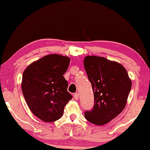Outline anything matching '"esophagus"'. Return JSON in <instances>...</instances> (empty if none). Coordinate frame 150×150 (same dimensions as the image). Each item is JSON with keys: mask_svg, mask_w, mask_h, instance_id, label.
<instances>
[{"mask_svg": "<svg viewBox=\"0 0 150 150\" xmlns=\"http://www.w3.org/2000/svg\"><path fill=\"white\" fill-rule=\"evenodd\" d=\"M73 97L76 100H77V99H79V94L78 93H75V94H73Z\"/></svg>", "mask_w": 150, "mask_h": 150, "instance_id": "1", "label": "esophagus"}]
</instances>
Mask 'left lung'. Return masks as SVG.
<instances>
[{
    "label": "left lung",
    "instance_id": "1",
    "mask_svg": "<svg viewBox=\"0 0 150 150\" xmlns=\"http://www.w3.org/2000/svg\"><path fill=\"white\" fill-rule=\"evenodd\" d=\"M84 67L94 99V106L85 111V117L93 124H106L125 108L131 80L123 65L103 57L86 56Z\"/></svg>",
    "mask_w": 150,
    "mask_h": 150
}]
</instances>
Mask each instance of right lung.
Wrapping results in <instances>:
<instances>
[{
    "mask_svg": "<svg viewBox=\"0 0 150 150\" xmlns=\"http://www.w3.org/2000/svg\"><path fill=\"white\" fill-rule=\"evenodd\" d=\"M70 58L51 54L34 62L22 75V91L33 114L45 122L61 118L65 105L73 98L63 77Z\"/></svg>",
    "mask_w": 150,
    "mask_h": 150,
    "instance_id": "add662e5",
    "label": "right lung"
}]
</instances>
